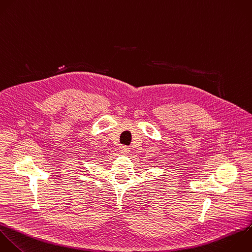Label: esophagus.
<instances>
[{"instance_id": "esophagus-1", "label": "esophagus", "mask_w": 252, "mask_h": 252, "mask_svg": "<svg viewBox=\"0 0 252 252\" xmlns=\"http://www.w3.org/2000/svg\"><path fill=\"white\" fill-rule=\"evenodd\" d=\"M129 148L128 147H126V146H122V147H120V152H121V154H127V153H129Z\"/></svg>"}]
</instances>
